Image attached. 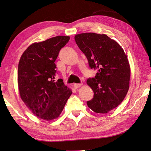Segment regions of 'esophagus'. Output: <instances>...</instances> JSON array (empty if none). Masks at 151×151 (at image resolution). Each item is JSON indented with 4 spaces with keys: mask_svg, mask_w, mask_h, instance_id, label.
I'll return each mask as SVG.
<instances>
[{
    "mask_svg": "<svg viewBox=\"0 0 151 151\" xmlns=\"http://www.w3.org/2000/svg\"><path fill=\"white\" fill-rule=\"evenodd\" d=\"M82 85H83V84L81 83V84H74V88L75 89H77L78 88H79V87H81Z\"/></svg>",
    "mask_w": 151,
    "mask_h": 151,
    "instance_id": "obj_1",
    "label": "esophagus"
}]
</instances>
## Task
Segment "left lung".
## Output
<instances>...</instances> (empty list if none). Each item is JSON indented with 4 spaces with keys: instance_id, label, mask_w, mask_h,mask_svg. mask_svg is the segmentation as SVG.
<instances>
[{
    "instance_id": "obj_1",
    "label": "left lung",
    "mask_w": 151,
    "mask_h": 151,
    "mask_svg": "<svg viewBox=\"0 0 151 151\" xmlns=\"http://www.w3.org/2000/svg\"><path fill=\"white\" fill-rule=\"evenodd\" d=\"M76 43L88 58L91 68L98 72L87 80L93 98L87 102L97 113H106L124 99L129 89L130 67L124 50L104 34L84 33L75 36Z\"/></svg>"
}]
</instances>
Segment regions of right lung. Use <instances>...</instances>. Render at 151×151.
I'll list each match as a JSON object with an SVG mask.
<instances>
[{
  "label": "right lung",
  "mask_w": 151,
  "mask_h": 151,
  "mask_svg": "<svg viewBox=\"0 0 151 151\" xmlns=\"http://www.w3.org/2000/svg\"><path fill=\"white\" fill-rule=\"evenodd\" d=\"M70 40L58 36L28 47L18 65L17 83L21 99L38 118L50 121L58 118L72 92L62 79L55 81V62Z\"/></svg>",
  "instance_id": "right-lung-1"
}]
</instances>
